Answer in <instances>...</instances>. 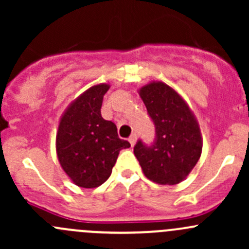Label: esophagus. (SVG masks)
Returning a JSON list of instances; mask_svg holds the SVG:
<instances>
[{
  "instance_id": "esophagus-1",
  "label": "esophagus",
  "mask_w": 249,
  "mask_h": 249,
  "mask_svg": "<svg viewBox=\"0 0 249 249\" xmlns=\"http://www.w3.org/2000/svg\"><path fill=\"white\" fill-rule=\"evenodd\" d=\"M136 140H137L136 134H132L131 136L129 137V142H130V144H131V147H134L135 143H136Z\"/></svg>"
}]
</instances>
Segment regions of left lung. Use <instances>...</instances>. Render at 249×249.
<instances>
[{
	"instance_id": "left-lung-1",
	"label": "left lung",
	"mask_w": 249,
	"mask_h": 249,
	"mask_svg": "<svg viewBox=\"0 0 249 249\" xmlns=\"http://www.w3.org/2000/svg\"><path fill=\"white\" fill-rule=\"evenodd\" d=\"M140 96L155 126V137L152 143L137 141L135 157L148 179L165 185L178 184L201 155L199 125L184 100L164 83L144 85Z\"/></svg>"
}]
</instances>
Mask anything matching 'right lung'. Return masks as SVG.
Returning <instances> with one entry per match:
<instances>
[{"label":"right lung","instance_id":"1","mask_svg":"<svg viewBox=\"0 0 249 249\" xmlns=\"http://www.w3.org/2000/svg\"><path fill=\"white\" fill-rule=\"evenodd\" d=\"M109 87L95 85L80 95L62 115L56 152L64 171L82 188H96L109 178L119 152L130 147L119 139L114 123L101 115Z\"/></svg>","mask_w":249,"mask_h":249}]
</instances>
